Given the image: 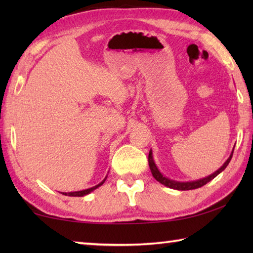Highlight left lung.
Wrapping results in <instances>:
<instances>
[{
	"mask_svg": "<svg viewBox=\"0 0 253 253\" xmlns=\"http://www.w3.org/2000/svg\"><path fill=\"white\" fill-rule=\"evenodd\" d=\"M232 155H233V152L231 153L230 157L225 161L224 164L222 165L221 168L216 170V172H214L213 174L209 175V176H207V177L198 179V181H192V182H177V181H173V179L165 177L164 175H163L160 170H158L155 162H154L152 149L149 151V154H148V164H149V169H151V172L153 174L154 178H155L156 181L160 182L161 184H163V185L168 186L169 188H174V190H178V191H188V190H195V188H199L201 186L205 185V184L209 183L210 181H212V179L215 176H217V175H219L222 170L225 169L226 166L229 165L231 158H232Z\"/></svg>",
	"mask_w": 253,
	"mask_h": 253,
	"instance_id": "obj_1",
	"label": "left lung"
}]
</instances>
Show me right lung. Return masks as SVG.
Masks as SVG:
<instances>
[{"instance_id": "1", "label": "right lung", "mask_w": 253, "mask_h": 253, "mask_svg": "<svg viewBox=\"0 0 253 253\" xmlns=\"http://www.w3.org/2000/svg\"><path fill=\"white\" fill-rule=\"evenodd\" d=\"M106 178H107V176L104 178V181L100 182L99 184H98V185L93 186V187H90V188H87V190H83V191H77V192H69V193H62V194L68 195V196H84V195H87V194L90 193V192H92L93 190H96L97 187H99L100 185H102V184L105 183Z\"/></svg>"}]
</instances>
